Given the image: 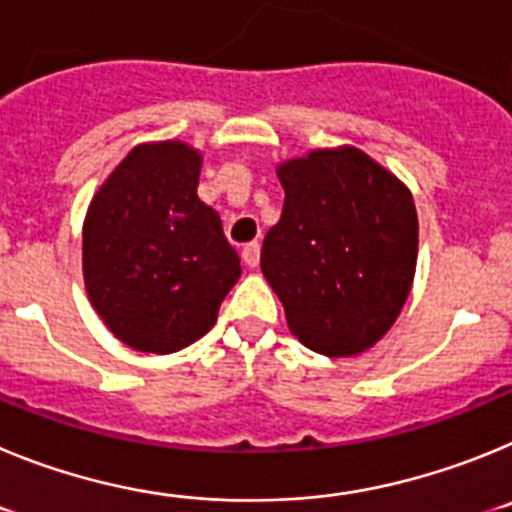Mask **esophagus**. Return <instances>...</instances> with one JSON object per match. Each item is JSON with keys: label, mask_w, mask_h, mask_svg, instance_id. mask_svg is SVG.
<instances>
[{"label": "esophagus", "mask_w": 512, "mask_h": 512, "mask_svg": "<svg viewBox=\"0 0 512 512\" xmlns=\"http://www.w3.org/2000/svg\"><path fill=\"white\" fill-rule=\"evenodd\" d=\"M259 253H261V246L256 241L243 246V261H246L248 269H256V266H259Z\"/></svg>", "instance_id": "1"}]
</instances>
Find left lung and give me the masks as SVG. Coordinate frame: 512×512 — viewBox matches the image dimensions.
<instances>
[{
  "mask_svg": "<svg viewBox=\"0 0 512 512\" xmlns=\"http://www.w3.org/2000/svg\"><path fill=\"white\" fill-rule=\"evenodd\" d=\"M277 176L284 207L261 246V274L302 346L333 359L364 354L413 289V194L354 146L289 158Z\"/></svg>",
  "mask_w": 512,
  "mask_h": 512,
  "instance_id": "1",
  "label": "left lung"
}]
</instances>
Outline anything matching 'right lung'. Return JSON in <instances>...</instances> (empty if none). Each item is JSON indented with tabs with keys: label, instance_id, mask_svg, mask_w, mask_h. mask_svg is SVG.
Listing matches in <instances>:
<instances>
[{
	"label": "right lung",
	"instance_id": "obj_1",
	"mask_svg": "<svg viewBox=\"0 0 512 512\" xmlns=\"http://www.w3.org/2000/svg\"><path fill=\"white\" fill-rule=\"evenodd\" d=\"M202 153L184 140L140 143L102 182L81 230L92 307L143 354H174L215 325L241 279L223 220L197 197Z\"/></svg>",
	"mask_w": 512,
	"mask_h": 512
}]
</instances>
